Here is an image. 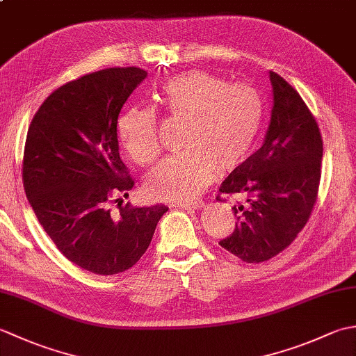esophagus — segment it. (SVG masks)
<instances>
[{
    "instance_id": "obj_1",
    "label": "esophagus",
    "mask_w": 356,
    "mask_h": 356,
    "mask_svg": "<svg viewBox=\"0 0 356 356\" xmlns=\"http://www.w3.org/2000/svg\"><path fill=\"white\" fill-rule=\"evenodd\" d=\"M174 207L182 208V209H199L203 207L202 200H195V202H186V203H176Z\"/></svg>"
}]
</instances>
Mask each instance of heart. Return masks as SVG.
<instances>
[{"label":"heart","instance_id":"b5f03b06","mask_svg":"<svg viewBox=\"0 0 356 356\" xmlns=\"http://www.w3.org/2000/svg\"><path fill=\"white\" fill-rule=\"evenodd\" d=\"M162 99L172 116L190 120L185 151L166 157L149 174L145 190L154 200L184 202L213 182L216 172H231L252 153L264 120V101L249 84H229L200 70L180 73L162 87ZM127 153L140 165L161 153L159 116L153 107L133 105L118 120Z\"/></svg>","mask_w":356,"mask_h":356}]
</instances>
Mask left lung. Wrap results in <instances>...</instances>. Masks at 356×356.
I'll return each instance as SVG.
<instances>
[{
  "instance_id": "8db88e82",
  "label": "left lung",
  "mask_w": 356,
  "mask_h": 356,
  "mask_svg": "<svg viewBox=\"0 0 356 356\" xmlns=\"http://www.w3.org/2000/svg\"><path fill=\"white\" fill-rule=\"evenodd\" d=\"M269 78L274 107L263 145L218 190L243 200L232 208L236 229L218 245L246 263L268 261L297 238L311 217L321 179L318 124L289 82L275 72Z\"/></svg>"
}]
</instances>
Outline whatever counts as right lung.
Returning a JSON list of instances; mask_svg holds the SVG:
<instances>
[{"label":"right lung","mask_w":356,"mask_h":356,"mask_svg":"<svg viewBox=\"0 0 356 356\" xmlns=\"http://www.w3.org/2000/svg\"><path fill=\"white\" fill-rule=\"evenodd\" d=\"M145 78L139 67H115L67 82L42 102L27 131L22 182L29 203L61 254L97 275L134 266L168 211L110 208L134 186L119 156L118 118Z\"/></svg>","instance_id":"obj_1"}]
</instances>
